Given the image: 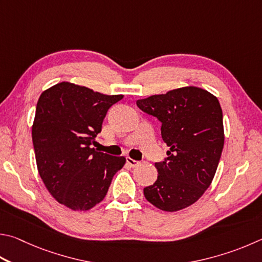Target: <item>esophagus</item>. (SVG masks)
<instances>
[{
	"label": "esophagus",
	"instance_id": "esophagus-1",
	"mask_svg": "<svg viewBox=\"0 0 262 262\" xmlns=\"http://www.w3.org/2000/svg\"><path fill=\"white\" fill-rule=\"evenodd\" d=\"M126 161H127V164L130 166V167H135V166L139 165V161L130 158V157H126Z\"/></svg>",
	"mask_w": 262,
	"mask_h": 262
}]
</instances>
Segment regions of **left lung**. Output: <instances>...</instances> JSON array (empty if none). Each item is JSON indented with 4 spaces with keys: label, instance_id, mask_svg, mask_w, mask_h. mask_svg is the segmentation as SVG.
<instances>
[{
    "label": "left lung",
    "instance_id": "8db88e82",
    "mask_svg": "<svg viewBox=\"0 0 262 262\" xmlns=\"http://www.w3.org/2000/svg\"><path fill=\"white\" fill-rule=\"evenodd\" d=\"M136 104L161 122L169 146L165 161L155 164L158 178L144 188V197L161 211L183 210L203 196L215 175L225 143L220 103L207 90L188 85Z\"/></svg>",
    "mask_w": 262,
    "mask_h": 262
}]
</instances>
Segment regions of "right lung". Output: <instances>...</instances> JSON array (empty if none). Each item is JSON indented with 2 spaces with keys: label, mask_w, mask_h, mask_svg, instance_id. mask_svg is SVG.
<instances>
[{
  "label": "right lung",
  "mask_w": 262,
  "mask_h": 262,
  "mask_svg": "<svg viewBox=\"0 0 262 262\" xmlns=\"http://www.w3.org/2000/svg\"><path fill=\"white\" fill-rule=\"evenodd\" d=\"M123 95H104L59 82L45 90L32 126L36 166L46 188L61 205L88 211L106 196L125 157L95 150L106 112Z\"/></svg>",
  "instance_id": "1"
}]
</instances>
